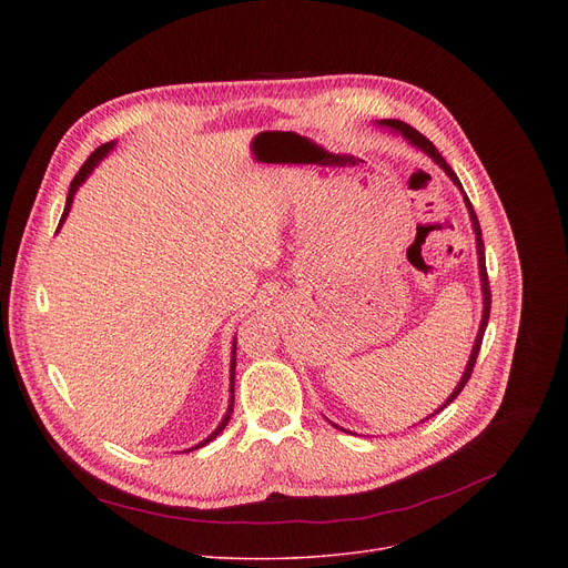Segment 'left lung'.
Wrapping results in <instances>:
<instances>
[{
    "mask_svg": "<svg viewBox=\"0 0 568 568\" xmlns=\"http://www.w3.org/2000/svg\"><path fill=\"white\" fill-rule=\"evenodd\" d=\"M379 125H388V128H393V130H397V132H402V136L404 139H409L414 145H418L420 150H425L436 164L449 175V180L463 191V186H460V182H458V178H456V173L449 169V164L447 161L443 159V154L438 152V148L425 136V134H420L416 128H412L409 123H404V121H397V119H386V121H379ZM465 195V193H463ZM465 204H467V211H469V217H471V224H474V231H476V252H478V267H480V287H483V318H480V328H478V335H476V342H474V348H471V355H469V362H467V368H465V373H463V377H460V382H458V386L454 388V393L447 397V402L443 404V407L438 409V412H443L447 404H452L456 397H458V393L465 388V384L469 382V377H471V371H474V364H476V357H478V351H480V344H483V335H485V328H488V318H490V307H493V292H490V281H488V270H485V245H483V237H480V224H478V217H476V213H474V206H471V202L467 200V195H465ZM438 412H434V414H438ZM432 414V416H434Z\"/></svg>",
    "mask_w": 568,
    "mask_h": 568,
    "instance_id": "1",
    "label": "left lung"
}]
</instances>
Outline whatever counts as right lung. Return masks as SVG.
<instances>
[{
    "mask_svg": "<svg viewBox=\"0 0 568 568\" xmlns=\"http://www.w3.org/2000/svg\"><path fill=\"white\" fill-rule=\"evenodd\" d=\"M112 141L110 143H103V145H99L90 156H88V161L83 166H80V171L73 175V180H71V184H69V195H67V204H64V211H62V217H60V224H58V229L62 226V222L67 220V215H69V209H71V202H73V195H75V189L83 184L85 180H88V175L94 171V166L99 164V159H103L105 154H108V150H112ZM233 384H235V344H233V359H231V399H229V409H226V416H224V420L220 423V427L206 438V440H202L200 445H195L193 449H197V447H202V445H206V443H211L213 438H217V434L226 427V423L231 420V414H233Z\"/></svg>",
    "mask_w": 568,
    "mask_h": 568,
    "instance_id": "add662e5",
    "label": "right lung"
}]
</instances>
